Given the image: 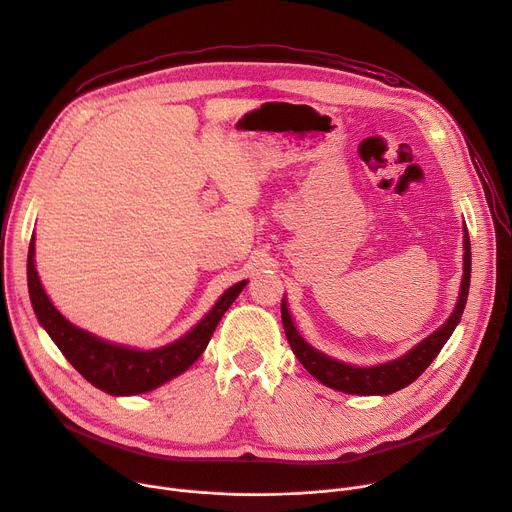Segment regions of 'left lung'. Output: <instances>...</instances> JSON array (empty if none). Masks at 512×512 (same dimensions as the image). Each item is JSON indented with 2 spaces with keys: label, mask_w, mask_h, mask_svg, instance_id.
I'll return each mask as SVG.
<instances>
[{
  "label": "left lung",
  "mask_w": 512,
  "mask_h": 512,
  "mask_svg": "<svg viewBox=\"0 0 512 512\" xmlns=\"http://www.w3.org/2000/svg\"><path fill=\"white\" fill-rule=\"evenodd\" d=\"M463 282H461V292L459 300L453 315L449 321L442 325L438 331L428 335L422 344H418L412 352H407L405 356L379 364V366H370V368H358L350 366L344 362H337L333 358H327L325 354L313 350L304 339L298 335L290 313L286 309V302L282 300V323L284 331L290 342L292 352L296 354L298 362L309 370L317 381L323 385L344 391V393H354V395H389L395 393L410 383H414L420 374L430 366V362L436 358V354L442 350V346L447 344V339L451 337L453 329L461 321L465 302H467V292H469V276H471V245H469V234L465 230L463 236Z\"/></svg>",
  "instance_id": "8db88e82"
}]
</instances>
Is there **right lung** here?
Returning a JSON list of instances; mask_svg holds the SVG:
<instances>
[{"instance_id":"obj_1","label":"right lung","mask_w":512,"mask_h":512,"mask_svg":"<svg viewBox=\"0 0 512 512\" xmlns=\"http://www.w3.org/2000/svg\"><path fill=\"white\" fill-rule=\"evenodd\" d=\"M26 276L32 309L37 313L39 323L47 329V333L61 350V354L88 383L111 395L146 393L187 370L201 356V352L206 350L216 325L247 284L245 280L228 288L214 304V309L185 337H181L179 342L164 346L160 350L140 352L102 342V339L74 327L70 321L61 317V313L47 298L39 282L37 269H34V234L28 247Z\"/></svg>"}]
</instances>
